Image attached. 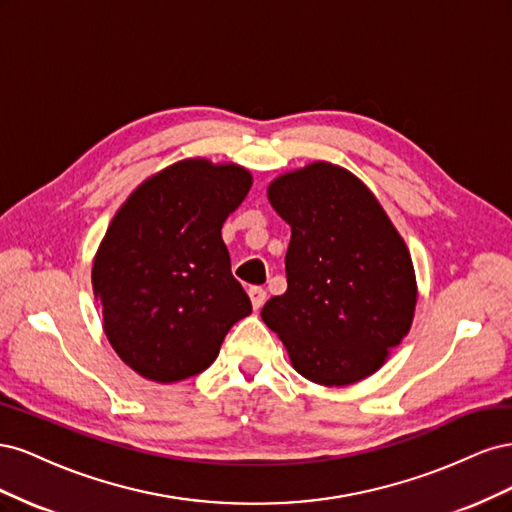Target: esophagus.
Masks as SVG:
<instances>
[{
    "instance_id": "obj_1",
    "label": "esophagus",
    "mask_w": 512,
    "mask_h": 512,
    "mask_svg": "<svg viewBox=\"0 0 512 512\" xmlns=\"http://www.w3.org/2000/svg\"><path fill=\"white\" fill-rule=\"evenodd\" d=\"M250 299H252V305H254V309H260L262 305H265V301H267V290L265 288H260V286H252L250 290Z\"/></svg>"
}]
</instances>
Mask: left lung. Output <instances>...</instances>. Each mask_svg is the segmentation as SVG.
Masks as SVG:
<instances>
[{
    "instance_id": "left-lung-1",
    "label": "left lung",
    "mask_w": 512,
    "mask_h": 512,
    "mask_svg": "<svg viewBox=\"0 0 512 512\" xmlns=\"http://www.w3.org/2000/svg\"><path fill=\"white\" fill-rule=\"evenodd\" d=\"M267 196L292 237L288 288L262 320L303 378L346 386L371 376L412 327L416 277L404 239L342 166L307 164L277 177Z\"/></svg>"
}]
</instances>
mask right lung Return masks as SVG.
Instances as JSON below:
<instances>
[{
	"label": "right lung",
	"instance_id": "obj_1",
	"mask_svg": "<svg viewBox=\"0 0 512 512\" xmlns=\"http://www.w3.org/2000/svg\"><path fill=\"white\" fill-rule=\"evenodd\" d=\"M252 188L250 170L181 160L143 181L115 213L91 269L104 333L153 382L205 371L252 314L230 273L222 224Z\"/></svg>",
	"mask_w": 512,
	"mask_h": 512
}]
</instances>
